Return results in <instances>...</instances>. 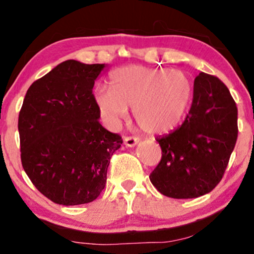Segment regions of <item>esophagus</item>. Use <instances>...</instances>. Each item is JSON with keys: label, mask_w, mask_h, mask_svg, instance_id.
<instances>
[{"label": "esophagus", "mask_w": 254, "mask_h": 254, "mask_svg": "<svg viewBox=\"0 0 254 254\" xmlns=\"http://www.w3.org/2000/svg\"><path fill=\"white\" fill-rule=\"evenodd\" d=\"M138 142H139V139L136 138V137H124V144L127 146H129V148L135 146Z\"/></svg>", "instance_id": "34e87169"}]
</instances>
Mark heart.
Returning a JSON list of instances; mask_svg holds the SVG:
<instances>
[{
  "label": "heart",
  "instance_id": "heart-1",
  "mask_svg": "<svg viewBox=\"0 0 254 254\" xmlns=\"http://www.w3.org/2000/svg\"><path fill=\"white\" fill-rule=\"evenodd\" d=\"M193 86L182 71L132 65L111 73V86L99 84L93 98L105 123L117 127L132 108L139 129L151 135L173 130L190 102Z\"/></svg>",
  "mask_w": 254,
  "mask_h": 254
}]
</instances>
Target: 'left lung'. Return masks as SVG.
<instances>
[{
	"label": "left lung",
	"instance_id": "obj_1",
	"mask_svg": "<svg viewBox=\"0 0 254 254\" xmlns=\"http://www.w3.org/2000/svg\"><path fill=\"white\" fill-rule=\"evenodd\" d=\"M238 137V109L220 79L201 72L185 122L156 139L162 158L150 174L161 194L193 198L209 193L221 181Z\"/></svg>",
	"mask_w": 254,
	"mask_h": 254
}]
</instances>
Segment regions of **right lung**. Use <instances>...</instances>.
Returning a JSON list of instances; mask_svg holds the SVG:
<instances>
[{
  "instance_id": "1",
  "label": "right lung",
  "mask_w": 254,
  "mask_h": 254,
  "mask_svg": "<svg viewBox=\"0 0 254 254\" xmlns=\"http://www.w3.org/2000/svg\"><path fill=\"white\" fill-rule=\"evenodd\" d=\"M108 65L66 60L33 82L19 115L21 162L36 189L64 206L92 202L123 143L103 127L92 90Z\"/></svg>"
}]
</instances>
